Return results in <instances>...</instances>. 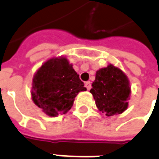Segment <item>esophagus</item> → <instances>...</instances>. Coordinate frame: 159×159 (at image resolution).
I'll use <instances>...</instances> for the list:
<instances>
[{"mask_svg": "<svg viewBox=\"0 0 159 159\" xmlns=\"http://www.w3.org/2000/svg\"><path fill=\"white\" fill-rule=\"evenodd\" d=\"M85 87H86V89H88V90H89V89H91V84H90V82H89V81H87V82H86Z\"/></svg>", "mask_w": 159, "mask_h": 159, "instance_id": "obj_1", "label": "esophagus"}]
</instances>
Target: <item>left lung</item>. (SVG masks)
<instances>
[{"label": "left lung", "instance_id": "obj_1", "mask_svg": "<svg viewBox=\"0 0 159 159\" xmlns=\"http://www.w3.org/2000/svg\"><path fill=\"white\" fill-rule=\"evenodd\" d=\"M92 87L90 93L96 106L105 115L113 116L126 110L131 90L129 81L121 70L113 65L100 69L96 72Z\"/></svg>", "mask_w": 159, "mask_h": 159}]
</instances>
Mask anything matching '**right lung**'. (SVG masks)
I'll list each match as a JSON object with an SVG mask.
<instances>
[{
  "label": "right lung",
  "mask_w": 159,
  "mask_h": 159,
  "mask_svg": "<svg viewBox=\"0 0 159 159\" xmlns=\"http://www.w3.org/2000/svg\"><path fill=\"white\" fill-rule=\"evenodd\" d=\"M85 90L66 58H52L35 74L31 95L34 103L44 113L56 117L67 113L79 92Z\"/></svg>",
  "instance_id": "add662e5"
}]
</instances>
